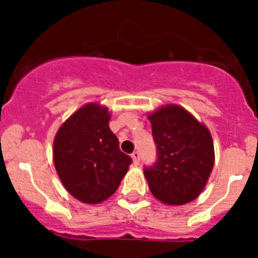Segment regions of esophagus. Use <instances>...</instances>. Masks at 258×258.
<instances>
[{
    "label": "esophagus",
    "mask_w": 258,
    "mask_h": 258,
    "mask_svg": "<svg viewBox=\"0 0 258 258\" xmlns=\"http://www.w3.org/2000/svg\"><path fill=\"white\" fill-rule=\"evenodd\" d=\"M140 152L138 151H134L133 154H132V159H133V164L134 165H138L140 164Z\"/></svg>",
    "instance_id": "esophagus-1"
}]
</instances>
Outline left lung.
<instances>
[{
    "label": "left lung",
    "mask_w": 258,
    "mask_h": 258,
    "mask_svg": "<svg viewBox=\"0 0 258 258\" xmlns=\"http://www.w3.org/2000/svg\"><path fill=\"white\" fill-rule=\"evenodd\" d=\"M156 161L145 168L151 194L168 206L192 202L206 187L214 164L211 132L177 104L150 113Z\"/></svg>",
    "instance_id": "left-lung-1"
}]
</instances>
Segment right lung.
<instances>
[{
  "label": "right lung",
  "instance_id": "right-lung-1",
  "mask_svg": "<svg viewBox=\"0 0 258 258\" xmlns=\"http://www.w3.org/2000/svg\"><path fill=\"white\" fill-rule=\"evenodd\" d=\"M111 113L88 103L66 120L54 138L52 159L66 190L80 202L98 204L117 190L132 164L109 129Z\"/></svg>",
  "mask_w": 258,
  "mask_h": 258
}]
</instances>
